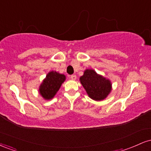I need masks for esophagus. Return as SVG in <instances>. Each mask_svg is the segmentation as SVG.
<instances>
[{
    "mask_svg": "<svg viewBox=\"0 0 151 151\" xmlns=\"http://www.w3.org/2000/svg\"><path fill=\"white\" fill-rule=\"evenodd\" d=\"M70 79H72V80H75V79H77V76L74 75V74H73V75H71L70 76Z\"/></svg>",
    "mask_w": 151,
    "mask_h": 151,
    "instance_id": "esophagus-1",
    "label": "esophagus"
}]
</instances>
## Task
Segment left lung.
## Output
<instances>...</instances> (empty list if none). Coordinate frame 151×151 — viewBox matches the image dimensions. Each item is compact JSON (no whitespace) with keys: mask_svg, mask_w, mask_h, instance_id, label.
I'll use <instances>...</instances> for the list:
<instances>
[{"mask_svg":"<svg viewBox=\"0 0 151 151\" xmlns=\"http://www.w3.org/2000/svg\"><path fill=\"white\" fill-rule=\"evenodd\" d=\"M80 81L90 98L101 101L108 96L111 91V84L109 79L102 77L93 70L84 71Z\"/></svg>","mask_w":151,"mask_h":151,"instance_id":"left-lung-1","label":"left lung"}]
</instances>
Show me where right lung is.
Masks as SVG:
<instances>
[{"instance_id": "obj_1", "label": "right lung", "mask_w": 151, "mask_h": 151, "mask_svg": "<svg viewBox=\"0 0 151 151\" xmlns=\"http://www.w3.org/2000/svg\"><path fill=\"white\" fill-rule=\"evenodd\" d=\"M65 76L57 72H50L40 86V93L45 99H51L65 80Z\"/></svg>"}]
</instances>
